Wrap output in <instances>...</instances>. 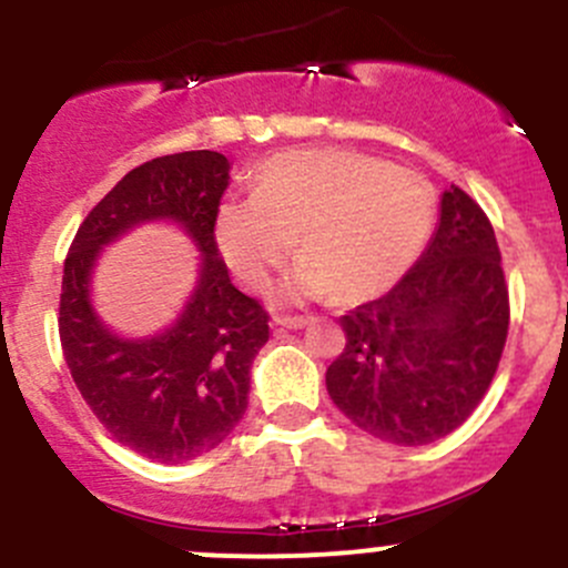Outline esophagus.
Masks as SVG:
<instances>
[{
	"label": "esophagus",
	"instance_id": "34e87169",
	"mask_svg": "<svg viewBox=\"0 0 568 568\" xmlns=\"http://www.w3.org/2000/svg\"><path fill=\"white\" fill-rule=\"evenodd\" d=\"M272 324L280 326V329H305V326L311 324V318L307 316H277Z\"/></svg>",
	"mask_w": 568,
	"mask_h": 568
}]
</instances>
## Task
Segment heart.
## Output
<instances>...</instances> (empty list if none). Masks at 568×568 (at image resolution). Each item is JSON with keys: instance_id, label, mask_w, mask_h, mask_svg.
<instances>
[{"instance_id": "obj_1", "label": "heart", "mask_w": 568, "mask_h": 568, "mask_svg": "<svg viewBox=\"0 0 568 568\" xmlns=\"http://www.w3.org/2000/svg\"><path fill=\"white\" fill-rule=\"evenodd\" d=\"M432 183L420 173L357 151H288L255 175L252 197L222 200L214 242L222 261L247 288H263L296 247L280 296L316 300L341 291L368 300L393 288L434 222Z\"/></svg>"}]
</instances>
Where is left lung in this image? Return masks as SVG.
Here are the masks:
<instances>
[{
  "instance_id": "1",
  "label": "left lung",
  "mask_w": 568,
  "mask_h": 568,
  "mask_svg": "<svg viewBox=\"0 0 568 568\" xmlns=\"http://www.w3.org/2000/svg\"><path fill=\"white\" fill-rule=\"evenodd\" d=\"M346 348L326 393L371 437L437 443L462 426L500 363L508 288L495 231L469 194L439 197L432 242L385 296L341 318Z\"/></svg>"
}]
</instances>
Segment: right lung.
<instances>
[{"label":"right lung","instance_id":"obj_1","mask_svg":"<svg viewBox=\"0 0 568 568\" xmlns=\"http://www.w3.org/2000/svg\"><path fill=\"white\" fill-rule=\"evenodd\" d=\"M231 181L216 151L153 159L125 173L77 231L60 294V341L79 393L101 426L134 454L181 464L214 450L247 412L250 368L268 316L231 283L214 216ZM175 224L199 256V277L173 325L120 336L92 305L100 252L142 224Z\"/></svg>","mask_w":568,"mask_h":568}]
</instances>
